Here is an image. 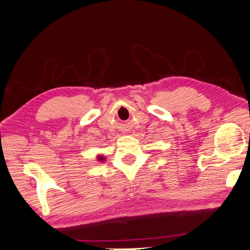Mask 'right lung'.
<instances>
[{
    "label": "right lung",
    "instance_id": "obj_1",
    "mask_svg": "<svg viewBox=\"0 0 250 250\" xmlns=\"http://www.w3.org/2000/svg\"><path fill=\"white\" fill-rule=\"evenodd\" d=\"M99 160H103V159H102V157H100V159H99Z\"/></svg>",
    "mask_w": 250,
    "mask_h": 250
}]
</instances>
